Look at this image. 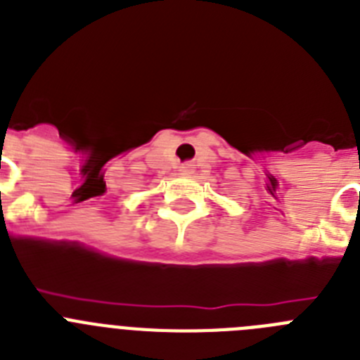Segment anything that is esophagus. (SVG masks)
Instances as JSON below:
<instances>
[{"label": "esophagus", "mask_w": 360, "mask_h": 360, "mask_svg": "<svg viewBox=\"0 0 360 360\" xmlns=\"http://www.w3.org/2000/svg\"><path fill=\"white\" fill-rule=\"evenodd\" d=\"M180 173H182V174H191V173H193V167H191V164L180 165Z\"/></svg>", "instance_id": "esophagus-1"}]
</instances>
